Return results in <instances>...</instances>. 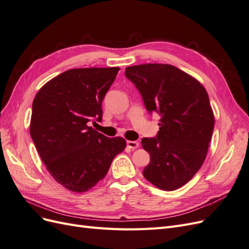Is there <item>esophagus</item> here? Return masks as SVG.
Here are the masks:
<instances>
[{
    "label": "esophagus",
    "instance_id": "esophagus-1",
    "mask_svg": "<svg viewBox=\"0 0 249 249\" xmlns=\"http://www.w3.org/2000/svg\"><path fill=\"white\" fill-rule=\"evenodd\" d=\"M126 146L131 149H136L139 146V143L137 141H126Z\"/></svg>",
    "mask_w": 249,
    "mask_h": 249
}]
</instances>
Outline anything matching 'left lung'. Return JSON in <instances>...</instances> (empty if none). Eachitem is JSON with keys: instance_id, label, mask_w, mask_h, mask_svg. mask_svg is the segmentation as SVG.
I'll return each mask as SVG.
<instances>
[{"instance_id": "obj_1", "label": "left lung", "mask_w": 249, "mask_h": 249, "mask_svg": "<svg viewBox=\"0 0 249 249\" xmlns=\"http://www.w3.org/2000/svg\"><path fill=\"white\" fill-rule=\"evenodd\" d=\"M124 74L146 110L161 116L157 136L141 140L150 156L143 176L159 189L176 190L206 159L215 124L209 95L197 80L169 64L134 65Z\"/></svg>"}]
</instances>
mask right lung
I'll list each match as a JSON object with an SVG mask.
<instances>
[{"instance_id": "add662e5", "label": "right lung", "mask_w": 249, "mask_h": 249, "mask_svg": "<svg viewBox=\"0 0 249 249\" xmlns=\"http://www.w3.org/2000/svg\"><path fill=\"white\" fill-rule=\"evenodd\" d=\"M119 70L66 71L43 85L33 101L32 140L51 176L71 191L91 189L126 145L124 138L106 137L88 125L102 120L103 100Z\"/></svg>"}]
</instances>
